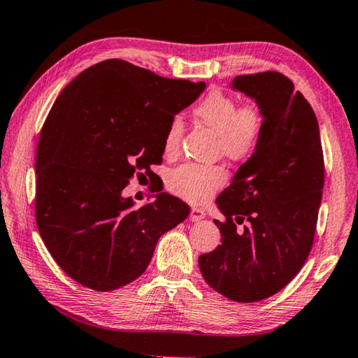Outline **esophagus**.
<instances>
[{
	"label": "esophagus",
	"mask_w": 358,
	"mask_h": 358,
	"mask_svg": "<svg viewBox=\"0 0 358 358\" xmlns=\"http://www.w3.org/2000/svg\"><path fill=\"white\" fill-rule=\"evenodd\" d=\"M205 217V211L203 210H201V208H191V213H189V220L192 221V222H197V221H201V220H203Z\"/></svg>",
	"instance_id": "1"
}]
</instances>
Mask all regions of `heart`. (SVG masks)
Returning <instances> with one entry per match:
<instances>
[{"label": "heart", "instance_id": "1", "mask_svg": "<svg viewBox=\"0 0 358 358\" xmlns=\"http://www.w3.org/2000/svg\"><path fill=\"white\" fill-rule=\"evenodd\" d=\"M194 115L217 136V148L232 161H246L256 153L265 131V110L256 101L237 104L232 96L213 90L194 107ZM185 124L172 118L164 134V153L175 155L180 148ZM227 173L217 166L185 164L173 169L167 186L175 196L194 203L207 201L226 183Z\"/></svg>", "mask_w": 358, "mask_h": 358}]
</instances>
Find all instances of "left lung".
Wrapping results in <instances>:
<instances>
[{
  "label": "left lung",
  "mask_w": 358,
  "mask_h": 358,
  "mask_svg": "<svg viewBox=\"0 0 358 358\" xmlns=\"http://www.w3.org/2000/svg\"><path fill=\"white\" fill-rule=\"evenodd\" d=\"M232 88L264 107L265 131L256 153L216 199L226 217L215 220L221 245L199 257V268L226 299L252 303L286 287L310 256L322 201L324 153L316 113L286 76H238Z\"/></svg>",
  "instance_id": "left-lung-1"
}]
</instances>
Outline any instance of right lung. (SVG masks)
Listing matches in <instances>:
<instances>
[{
    "instance_id": "add662e5",
    "label": "right lung",
    "mask_w": 358,
    "mask_h": 358,
    "mask_svg": "<svg viewBox=\"0 0 358 358\" xmlns=\"http://www.w3.org/2000/svg\"><path fill=\"white\" fill-rule=\"evenodd\" d=\"M203 82L175 80L124 59L80 72L48 112L36 153V224L72 280L99 292L137 280L157 240L189 207L156 185V201L134 208L129 180L156 173L164 134Z\"/></svg>"
}]
</instances>
